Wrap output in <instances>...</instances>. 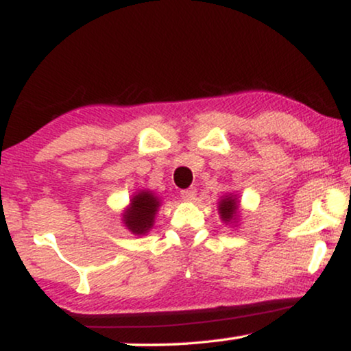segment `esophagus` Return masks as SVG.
Segmentation results:
<instances>
[{
	"label": "esophagus",
	"mask_w": 351,
	"mask_h": 351,
	"mask_svg": "<svg viewBox=\"0 0 351 351\" xmlns=\"http://www.w3.org/2000/svg\"><path fill=\"white\" fill-rule=\"evenodd\" d=\"M180 196H182V199L189 201V203H190V201H193L196 198V189L191 186V189H189V190H182Z\"/></svg>",
	"instance_id": "34e87169"
}]
</instances>
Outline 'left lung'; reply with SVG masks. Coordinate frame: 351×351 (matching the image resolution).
Instances as JSON below:
<instances>
[{
    "mask_svg": "<svg viewBox=\"0 0 351 351\" xmlns=\"http://www.w3.org/2000/svg\"><path fill=\"white\" fill-rule=\"evenodd\" d=\"M219 215L222 219V222L237 225L238 222V214H239V199L237 195L228 193L220 198L219 206H217Z\"/></svg>",
    "mask_w": 351,
    "mask_h": 351,
    "instance_id": "left-lung-1",
    "label": "left lung"
}]
</instances>
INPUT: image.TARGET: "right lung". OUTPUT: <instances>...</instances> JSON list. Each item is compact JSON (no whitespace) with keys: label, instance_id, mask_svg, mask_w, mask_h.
<instances>
[{"label":"right lung","instance_id":"add662e5","mask_svg":"<svg viewBox=\"0 0 351 351\" xmlns=\"http://www.w3.org/2000/svg\"><path fill=\"white\" fill-rule=\"evenodd\" d=\"M160 206V196H156L153 191L137 190L121 214L124 227L137 237L147 234L155 225V217Z\"/></svg>","mask_w":351,"mask_h":351}]
</instances>
